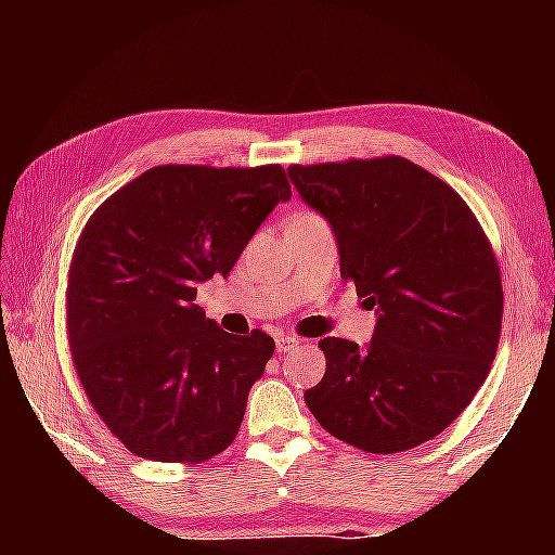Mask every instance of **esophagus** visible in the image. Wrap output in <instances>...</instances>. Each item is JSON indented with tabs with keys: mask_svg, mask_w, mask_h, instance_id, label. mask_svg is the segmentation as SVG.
<instances>
[{
	"mask_svg": "<svg viewBox=\"0 0 555 555\" xmlns=\"http://www.w3.org/2000/svg\"><path fill=\"white\" fill-rule=\"evenodd\" d=\"M296 345H298V340H296V337H291V335H279V337H276V352H279V354L291 352Z\"/></svg>",
	"mask_w": 555,
	"mask_h": 555,
	"instance_id": "34e87169",
	"label": "esophagus"
}]
</instances>
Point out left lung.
<instances>
[{"label":"left lung","mask_w":555,"mask_h":555,"mask_svg":"<svg viewBox=\"0 0 555 555\" xmlns=\"http://www.w3.org/2000/svg\"><path fill=\"white\" fill-rule=\"evenodd\" d=\"M308 208L331 224L340 276L374 308L372 340L323 337L325 374L304 393L327 434L367 453L436 438L490 374L502 279L465 201L401 156L288 166Z\"/></svg>","instance_id":"obj_1"}]
</instances>
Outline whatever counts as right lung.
Wrapping results in <instances>:
<instances>
[{
    "mask_svg": "<svg viewBox=\"0 0 555 555\" xmlns=\"http://www.w3.org/2000/svg\"><path fill=\"white\" fill-rule=\"evenodd\" d=\"M288 198L281 166H156L88 220L68 276L73 362L134 455L203 463L237 436L274 340L224 333L193 300Z\"/></svg>",
    "mask_w": 555,
    "mask_h": 555,
    "instance_id": "add662e5",
    "label": "right lung"
}]
</instances>
